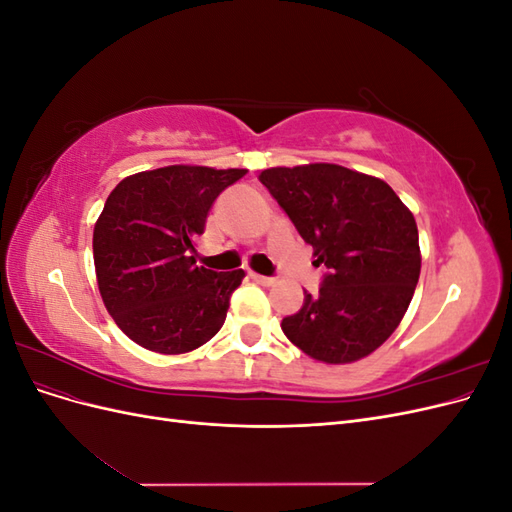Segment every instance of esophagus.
Returning <instances> with one entry per match:
<instances>
[{"instance_id": "obj_1", "label": "esophagus", "mask_w": 512, "mask_h": 512, "mask_svg": "<svg viewBox=\"0 0 512 512\" xmlns=\"http://www.w3.org/2000/svg\"><path fill=\"white\" fill-rule=\"evenodd\" d=\"M250 277H252V280H254L256 284H260V286H273V284H275V280H273V277H267V275H260V273H250Z\"/></svg>"}]
</instances>
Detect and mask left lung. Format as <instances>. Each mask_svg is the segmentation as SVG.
I'll return each mask as SVG.
<instances>
[{
  "label": "left lung",
  "mask_w": 512,
  "mask_h": 512,
  "mask_svg": "<svg viewBox=\"0 0 512 512\" xmlns=\"http://www.w3.org/2000/svg\"><path fill=\"white\" fill-rule=\"evenodd\" d=\"M260 181L329 269L284 335L320 363L365 359L399 327L421 275L412 211L389 183L339 164L273 166Z\"/></svg>",
  "instance_id": "1"
}]
</instances>
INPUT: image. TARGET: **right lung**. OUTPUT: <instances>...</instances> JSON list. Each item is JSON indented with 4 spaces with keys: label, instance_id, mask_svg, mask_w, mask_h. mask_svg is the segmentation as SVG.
Wrapping results in <instances>:
<instances>
[{
    "label": "right lung",
    "instance_id": "right-lung-1",
    "mask_svg": "<svg viewBox=\"0 0 512 512\" xmlns=\"http://www.w3.org/2000/svg\"><path fill=\"white\" fill-rule=\"evenodd\" d=\"M245 168L173 164L130 175L108 194L94 226L100 297L134 344L185 354L222 329L245 271L196 267V237L213 200Z\"/></svg>",
    "mask_w": 512,
    "mask_h": 512
}]
</instances>
